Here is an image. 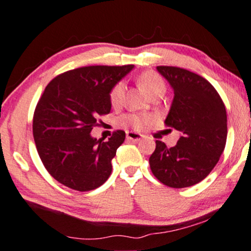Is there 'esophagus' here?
Wrapping results in <instances>:
<instances>
[{
  "mask_svg": "<svg viewBox=\"0 0 251 251\" xmlns=\"http://www.w3.org/2000/svg\"><path fill=\"white\" fill-rule=\"evenodd\" d=\"M126 138L130 139V140H133V142H138V140L143 138V136L140 133H137V132L127 131L126 132Z\"/></svg>",
  "mask_w": 251,
  "mask_h": 251,
  "instance_id": "1",
  "label": "esophagus"
}]
</instances>
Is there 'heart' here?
<instances>
[{"instance_id": "b5f03b06", "label": "heart", "mask_w": 251, "mask_h": 251, "mask_svg": "<svg viewBox=\"0 0 251 251\" xmlns=\"http://www.w3.org/2000/svg\"><path fill=\"white\" fill-rule=\"evenodd\" d=\"M139 85L149 96L158 90H166V84H164L162 77L153 71H148V73L143 74L139 77ZM124 96H125V85L123 82H119V83L113 85L112 89L109 90V102L114 107L120 106L124 101ZM151 120L152 118L147 114H128L121 119L123 123L130 124L137 130H143L147 127Z\"/></svg>"}]
</instances>
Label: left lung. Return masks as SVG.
Listing matches in <instances>:
<instances>
[{
  "label": "left lung",
  "instance_id": "1",
  "mask_svg": "<svg viewBox=\"0 0 251 251\" xmlns=\"http://www.w3.org/2000/svg\"><path fill=\"white\" fill-rule=\"evenodd\" d=\"M174 90L164 124L181 132L177 144L168 148L156 140L149 158L152 174L172 188L199 183L218 163L227 137L225 104L207 79L177 67H157Z\"/></svg>",
  "mask_w": 251,
  "mask_h": 251
}]
</instances>
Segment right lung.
<instances>
[{
	"mask_svg": "<svg viewBox=\"0 0 251 251\" xmlns=\"http://www.w3.org/2000/svg\"><path fill=\"white\" fill-rule=\"evenodd\" d=\"M132 69L133 65L77 68L46 85L33 115V137L44 167L59 183L88 192L109 177L125 132H113L107 142L93 138L90 132L99 115L111 112L109 90Z\"/></svg>",
	"mask_w": 251,
	"mask_h": 251,
	"instance_id": "1",
	"label": "right lung"
}]
</instances>
